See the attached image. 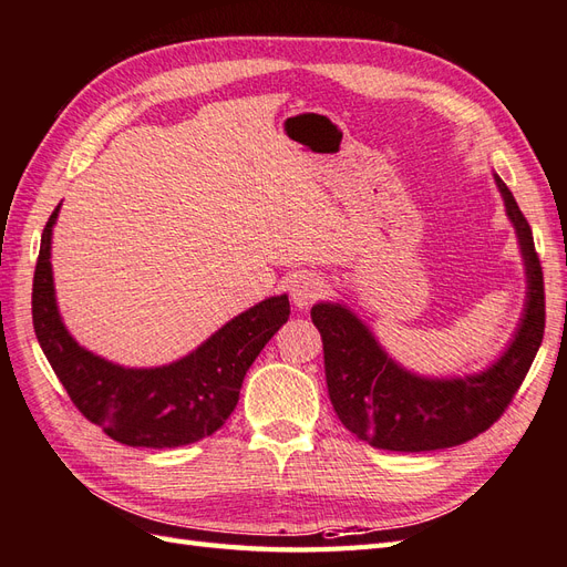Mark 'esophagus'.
<instances>
[{"mask_svg": "<svg viewBox=\"0 0 567 567\" xmlns=\"http://www.w3.org/2000/svg\"><path fill=\"white\" fill-rule=\"evenodd\" d=\"M289 295H292L295 307L309 309L313 301H318L326 295V282H323L321 275L301 272L292 280V285H289Z\"/></svg>", "mask_w": 567, "mask_h": 567, "instance_id": "1", "label": "esophagus"}]
</instances>
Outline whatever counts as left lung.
<instances>
[{"mask_svg": "<svg viewBox=\"0 0 567 567\" xmlns=\"http://www.w3.org/2000/svg\"><path fill=\"white\" fill-rule=\"evenodd\" d=\"M496 182L517 229L529 278L527 311L498 364L467 379H416L390 361L359 318L340 303H316L311 309V321L323 338L332 410L359 441L395 453L462 445L498 422L525 381L544 340V272L527 217L511 188L498 177Z\"/></svg>", "mask_w": 567, "mask_h": 567, "instance_id": "obj_1", "label": "left lung"}]
</instances>
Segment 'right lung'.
Wrapping results in <instances>:
<instances>
[{"mask_svg":"<svg viewBox=\"0 0 567 567\" xmlns=\"http://www.w3.org/2000/svg\"><path fill=\"white\" fill-rule=\"evenodd\" d=\"M60 206L42 229L33 275V328L76 410L112 441L132 447H179L220 429L235 412L246 371L289 318L287 297H272L215 332L196 352L163 369H122L83 350L54 301L50 239Z\"/></svg>","mask_w":567,"mask_h":567,"instance_id":"right-lung-1","label":"right lung"}]
</instances>
